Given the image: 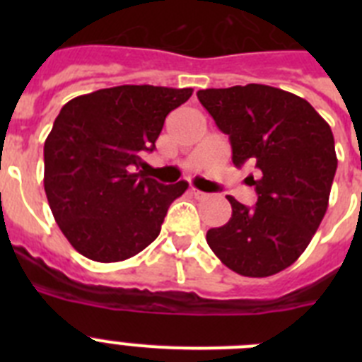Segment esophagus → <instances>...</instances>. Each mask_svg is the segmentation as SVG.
<instances>
[{
  "mask_svg": "<svg viewBox=\"0 0 362 362\" xmlns=\"http://www.w3.org/2000/svg\"><path fill=\"white\" fill-rule=\"evenodd\" d=\"M192 194H194V197H197V199H204V197L209 196V194H204V192L197 190V188H192Z\"/></svg>",
  "mask_w": 362,
  "mask_h": 362,
  "instance_id": "esophagus-1",
  "label": "esophagus"
}]
</instances>
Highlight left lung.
<instances>
[{
	"label": "left lung",
	"mask_w": 362,
	"mask_h": 362,
	"mask_svg": "<svg viewBox=\"0 0 362 362\" xmlns=\"http://www.w3.org/2000/svg\"><path fill=\"white\" fill-rule=\"evenodd\" d=\"M232 145V161L254 163L257 203L228 196L232 217L206 243L235 274L268 277L288 268L312 241L328 209L337 170L330 124L299 95L250 83L197 92Z\"/></svg>",
	"instance_id": "1"
}]
</instances>
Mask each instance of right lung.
Returning a JSON list of instances; mask_svg holds the SVG:
<instances>
[{"label": "right lung", "mask_w": 362, "mask_h": 362, "mask_svg": "<svg viewBox=\"0 0 362 362\" xmlns=\"http://www.w3.org/2000/svg\"><path fill=\"white\" fill-rule=\"evenodd\" d=\"M192 88L121 85L70 99L45 141V194L57 226L98 263L134 257L158 238L187 181L161 185L141 170L165 117Z\"/></svg>", "instance_id": "1"}]
</instances>
